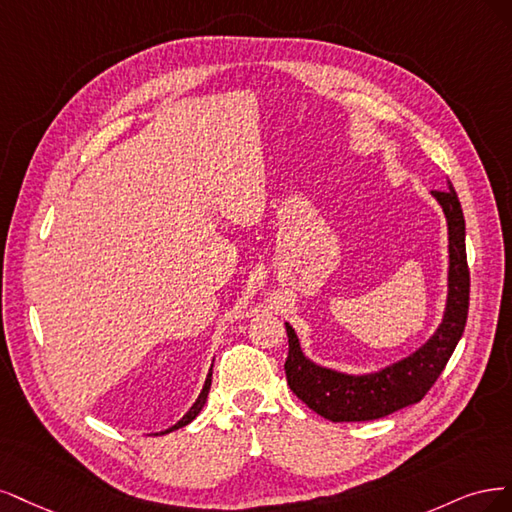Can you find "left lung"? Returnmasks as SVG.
I'll use <instances>...</instances> for the list:
<instances>
[{
	"label": "left lung",
	"mask_w": 512,
	"mask_h": 512,
	"mask_svg": "<svg viewBox=\"0 0 512 512\" xmlns=\"http://www.w3.org/2000/svg\"><path fill=\"white\" fill-rule=\"evenodd\" d=\"M432 197L447 219L449 274L444 315L430 340L381 370L349 374L308 359L295 329L285 323L289 336V357L285 361L287 383L308 408L329 421H372L417 404L432 389L464 334L470 300L464 212L451 183L447 191H432Z\"/></svg>",
	"instance_id": "1"
}]
</instances>
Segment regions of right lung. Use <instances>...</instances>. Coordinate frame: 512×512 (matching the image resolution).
Instances as JSON below:
<instances>
[{"label": "right lung", "instance_id": "add662e5", "mask_svg": "<svg viewBox=\"0 0 512 512\" xmlns=\"http://www.w3.org/2000/svg\"><path fill=\"white\" fill-rule=\"evenodd\" d=\"M210 383H212V366H210V372H208V376H206V383H204V387H202V391H200V395H197V400L193 402V406L185 412V417L180 419L178 423H174L172 427H168V430H163V432H157V434H170V432H174V430H180V427H185V425H189L197 415H200V410L204 408V404H206V398H208V391H210Z\"/></svg>", "mask_w": 512, "mask_h": 512}]
</instances>
